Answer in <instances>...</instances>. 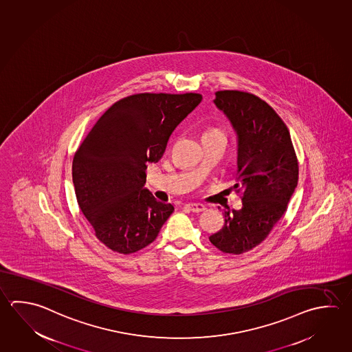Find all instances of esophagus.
<instances>
[{"instance_id": "1", "label": "esophagus", "mask_w": 352, "mask_h": 352, "mask_svg": "<svg viewBox=\"0 0 352 352\" xmlns=\"http://www.w3.org/2000/svg\"><path fill=\"white\" fill-rule=\"evenodd\" d=\"M185 208L190 210L191 212H196V213L206 210L205 206L201 205V204H186Z\"/></svg>"}]
</instances>
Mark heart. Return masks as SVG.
<instances>
[{
	"label": "heart",
	"instance_id": "1",
	"mask_svg": "<svg viewBox=\"0 0 352 352\" xmlns=\"http://www.w3.org/2000/svg\"><path fill=\"white\" fill-rule=\"evenodd\" d=\"M218 131H219L218 129H211V130H208V131H207L206 134H211V133H218ZM219 133H221V131H219Z\"/></svg>",
	"mask_w": 352,
	"mask_h": 352
}]
</instances>
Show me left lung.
Segmentation results:
<instances>
[{
    "label": "left lung",
    "mask_w": 352,
    "mask_h": 352,
    "mask_svg": "<svg viewBox=\"0 0 352 352\" xmlns=\"http://www.w3.org/2000/svg\"><path fill=\"white\" fill-rule=\"evenodd\" d=\"M238 139L236 192L242 208L224 212L222 230L211 243L230 254L253 250L269 236L288 208L299 166L288 128L269 104L239 90H219L213 100Z\"/></svg>",
    "instance_id": "8db88e82"
}]
</instances>
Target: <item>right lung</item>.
<instances>
[{"instance_id": "obj_1", "label": "right lung", "mask_w": 352, "mask_h": 352, "mask_svg": "<svg viewBox=\"0 0 352 352\" xmlns=\"http://www.w3.org/2000/svg\"><path fill=\"white\" fill-rule=\"evenodd\" d=\"M201 94L141 93L113 104L73 159L78 205L108 248L130 254L153 243L173 213L144 188L147 164L162 157L173 130Z\"/></svg>"}]
</instances>
